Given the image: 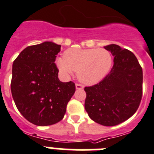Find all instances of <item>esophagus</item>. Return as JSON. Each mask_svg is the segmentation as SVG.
<instances>
[{"mask_svg":"<svg viewBox=\"0 0 154 154\" xmlns=\"http://www.w3.org/2000/svg\"><path fill=\"white\" fill-rule=\"evenodd\" d=\"M75 88H76V89H82L84 87H83V85H80V84H79V83H76L75 84Z\"/></svg>","mask_w":154,"mask_h":154,"instance_id":"obj_1","label":"esophagus"}]
</instances>
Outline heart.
<instances>
[{"label":"heart","instance_id":"1","mask_svg":"<svg viewBox=\"0 0 154 154\" xmlns=\"http://www.w3.org/2000/svg\"><path fill=\"white\" fill-rule=\"evenodd\" d=\"M112 56L105 48H69L64 57L56 59L61 72L65 76L77 72L78 78L86 85H93L107 75L112 65Z\"/></svg>","mask_w":154,"mask_h":154}]
</instances>
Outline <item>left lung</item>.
<instances>
[{"label": "left lung", "instance_id": "left-lung-1", "mask_svg": "<svg viewBox=\"0 0 154 154\" xmlns=\"http://www.w3.org/2000/svg\"><path fill=\"white\" fill-rule=\"evenodd\" d=\"M114 56L112 69L101 82L85 87V109L96 123L116 126L130 118L143 95V70L132 51L117 45L105 46Z\"/></svg>", "mask_w": 154, "mask_h": 154}]
</instances>
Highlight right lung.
Wrapping results in <instances>:
<instances>
[{"label": "right lung", "mask_w": 154, "mask_h": 154, "mask_svg": "<svg viewBox=\"0 0 154 154\" xmlns=\"http://www.w3.org/2000/svg\"><path fill=\"white\" fill-rule=\"evenodd\" d=\"M61 45L51 42L25 48L12 66V97L19 112L36 126H49L63 119L74 95L73 82L58 79L55 63Z\"/></svg>", "instance_id": "right-lung-1"}]
</instances>
